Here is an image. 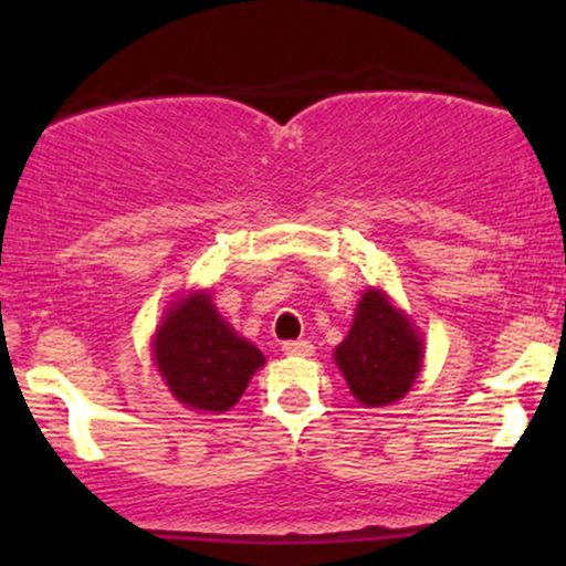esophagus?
I'll list each match as a JSON object with an SVG mask.
<instances>
[{"label":"esophagus","mask_w":566,"mask_h":566,"mask_svg":"<svg viewBox=\"0 0 566 566\" xmlns=\"http://www.w3.org/2000/svg\"><path fill=\"white\" fill-rule=\"evenodd\" d=\"M282 350L290 356H311L314 354V346L308 340H287L282 343Z\"/></svg>","instance_id":"obj_1"}]
</instances>
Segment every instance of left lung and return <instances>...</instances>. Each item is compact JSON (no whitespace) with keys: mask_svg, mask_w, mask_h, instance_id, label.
Here are the masks:
<instances>
[{"mask_svg":"<svg viewBox=\"0 0 566 566\" xmlns=\"http://www.w3.org/2000/svg\"><path fill=\"white\" fill-rule=\"evenodd\" d=\"M335 361L356 401L386 407L399 401L418 378L423 337L386 292L369 287L356 305L346 340L335 348Z\"/></svg>","mask_w":566,"mask_h":566,"instance_id":"left-lung-1","label":"left lung"}]
</instances>
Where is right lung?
I'll return each instance as SVG.
<instances>
[{
    "label": "right lung",
    "mask_w": 566,
    "mask_h": 566,
    "mask_svg": "<svg viewBox=\"0 0 566 566\" xmlns=\"http://www.w3.org/2000/svg\"><path fill=\"white\" fill-rule=\"evenodd\" d=\"M151 348L175 399L216 415L237 405L265 361L250 340L233 333L205 290L180 297L167 311Z\"/></svg>",
    "instance_id": "1"
}]
</instances>
